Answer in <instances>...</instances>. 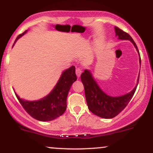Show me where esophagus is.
<instances>
[{
    "mask_svg": "<svg viewBox=\"0 0 153 153\" xmlns=\"http://www.w3.org/2000/svg\"><path fill=\"white\" fill-rule=\"evenodd\" d=\"M75 73H76L77 77H78V78H79V77L80 76V75H81V73H82V70L80 69V68H76V71H75Z\"/></svg>",
    "mask_w": 153,
    "mask_h": 153,
    "instance_id": "esophagus-1",
    "label": "esophagus"
}]
</instances>
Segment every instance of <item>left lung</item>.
I'll return each mask as SVG.
<instances>
[{
	"label": "left lung",
	"mask_w": 153,
	"mask_h": 153,
	"mask_svg": "<svg viewBox=\"0 0 153 153\" xmlns=\"http://www.w3.org/2000/svg\"><path fill=\"white\" fill-rule=\"evenodd\" d=\"M114 28L116 35L118 36L119 39L131 41L140 54L137 45L135 44L133 39L131 37L130 35L125 31H122L117 26H115ZM140 63L141 65L140 55ZM80 78H81V81L84 85L85 99H86L88 109L95 115L101 117V118L111 119L118 115L129 103L137 89L140 75L138 77L137 84L131 92L123 95V96H117V97H112V96L105 94L95 81L91 72L88 70L84 71L81 74Z\"/></svg>",
	"instance_id": "8db88e82"
}]
</instances>
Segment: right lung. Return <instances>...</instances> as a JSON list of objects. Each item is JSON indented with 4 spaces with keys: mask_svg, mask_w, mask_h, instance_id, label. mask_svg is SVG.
Wrapping results in <instances>:
<instances>
[{
    "mask_svg": "<svg viewBox=\"0 0 153 153\" xmlns=\"http://www.w3.org/2000/svg\"><path fill=\"white\" fill-rule=\"evenodd\" d=\"M26 32V31L19 34L16 39L14 44ZM76 80L75 66H72L63 72L53 90L43 99L29 101L20 99L18 95L15 94L23 108L31 117L42 122L52 121L60 117L65 111L68 92L72 84Z\"/></svg>",
    "mask_w": 153,
    "mask_h": 153,
    "instance_id": "obj_1",
    "label": "right lung"
}]
</instances>
